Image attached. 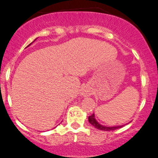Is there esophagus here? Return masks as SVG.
Segmentation results:
<instances>
[{"mask_svg": "<svg viewBox=\"0 0 158 158\" xmlns=\"http://www.w3.org/2000/svg\"><path fill=\"white\" fill-rule=\"evenodd\" d=\"M81 94H82V95H83V96L89 95V94H90V91H89V89H88L87 87H84L83 89H82V92H81Z\"/></svg>", "mask_w": 158, "mask_h": 158, "instance_id": "esophagus-1", "label": "esophagus"}]
</instances>
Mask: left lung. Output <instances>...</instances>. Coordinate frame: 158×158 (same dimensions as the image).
Segmentation results:
<instances>
[{
  "instance_id": "1",
  "label": "left lung",
  "mask_w": 158,
  "mask_h": 158,
  "mask_svg": "<svg viewBox=\"0 0 158 158\" xmlns=\"http://www.w3.org/2000/svg\"><path fill=\"white\" fill-rule=\"evenodd\" d=\"M88 120H89V123H90L93 126H94L96 129H99V130H102V131L115 130V129H120V128H122V126H110H110H102V125H101L99 122L96 120L95 116H94V114H93L92 115L89 116V118H88Z\"/></svg>"
}]
</instances>
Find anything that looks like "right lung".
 Masks as SVG:
<instances>
[{"mask_svg": "<svg viewBox=\"0 0 158 158\" xmlns=\"http://www.w3.org/2000/svg\"><path fill=\"white\" fill-rule=\"evenodd\" d=\"M31 44H32V43H31ZM30 44H29V45H30ZM29 46H28V47H29Z\"/></svg>", "mask_w": 158, "mask_h": 158, "instance_id": "right-lung-1", "label": "right lung"}]
</instances>
